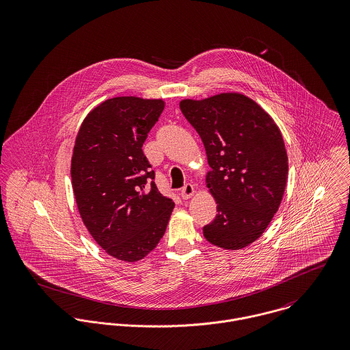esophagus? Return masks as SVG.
Here are the masks:
<instances>
[{"label": "esophagus", "instance_id": "34e87169", "mask_svg": "<svg viewBox=\"0 0 350 350\" xmlns=\"http://www.w3.org/2000/svg\"><path fill=\"white\" fill-rule=\"evenodd\" d=\"M180 194H182V198H183V200H189V198H191V197L194 196V186H193L191 183L185 185V186L182 187Z\"/></svg>", "mask_w": 350, "mask_h": 350}]
</instances>
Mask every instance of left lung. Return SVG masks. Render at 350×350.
<instances>
[{"label": "left lung", "instance_id": "8db88e82", "mask_svg": "<svg viewBox=\"0 0 350 350\" xmlns=\"http://www.w3.org/2000/svg\"><path fill=\"white\" fill-rule=\"evenodd\" d=\"M179 106L211 167L206 183L218 214L203 236L224 250L245 248L267 229L284 194L288 157L282 133L261 106L239 93Z\"/></svg>", "mask_w": 350, "mask_h": 350}]
</instances>
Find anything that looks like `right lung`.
<instances>
[{
  "instance_id": "add662e5",
  "label": "right lung",
  "mask_w": 350,
  "mask_h": 350,
  "mask_svg": "<svg viewBox=\"0 0 350 350\" xmlns=\"http://www.w3.org/2000/svg\"><path fill=\"white\" fill-rule=\"evenodd\" d=\"M164 100L116 97L83 120L71 159L79 214L97 244L122 261H137L163 237L174 200L156 187L143 144Z\"/></svg>"
}]
</instances>
